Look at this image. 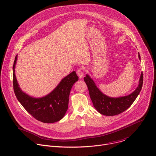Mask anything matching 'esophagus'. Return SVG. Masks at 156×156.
I'll list each match as a JSON object with an SVG mask.
<instances>
[{
  "mask_svg": "<svg viewBox=\"0 0 156 156\" xmlns=\"http://www.w3.org/2000/svg\"><path fill=\"white\" fill-rule=\"evenodd\" d=\"M76 74L78 76V77L80 78H82L84 74H83V70L81 68H78L77 70H76Z\"/></svg>",
  "mask_w": 156,
  "mask_h": 156,
  "instance_id": "34e87169",
  "label": "esophagus"
}]
</instances>
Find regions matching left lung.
I'll use <instances>...</instances> for the list:
<instances>
[{
  "label": "left lung",
  "mask_w": 156,
  "mask_h": 156,
  "mask_svg": "<svg viewBox=\"0 0 156 156\" xmlns=\"http://www.w3.org/2000/svg\"><path fill=\"white\" fill-rule=\"evenodd\" d=\"M138 57L140 60V53ZM84 80L88 87L89 93L95 108L102 115L113 116L124 112L135 101L143 86V75L142 72L140 76L139 85L135 91L126 96L120 98H110L104 94L97 87L94 81L88 75H86Z\"/></svg>",
  "instance_id": "obj_1"
}]
</instances>
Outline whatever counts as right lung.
<instances>
[{
  "mask_svg": "<svg viewBox=\"0 0 156 156\" xmlns=\"http://www.w3.org/2000/svg\"><path fill=\"white\" fill-rule=\"evenodd\" d=\"M16 60L17 55L13 66V85L18 101L30 114L41 122L51 123L61 120L68 109L71 89L78 80L76 72L74 71L62 79L58 86L47 96L34 98L23 93L19 87L15 74Z\"/></svg>",
  "mask_w": 156,
  "mask_h": 156,
  "instance_id": "add662e5",
  "label": "right lung"
}]
</instances>
